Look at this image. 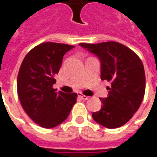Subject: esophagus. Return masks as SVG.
<instances>
[{"mask_svg":"<svg viewBox=\"0 0 157 157\" xmlns=\"http://www.w3.org/2000/svg\"><path fill=\"white\" fill-rule=\"evenodd\" d=\"M78 97H79V98H81L82 100H88V99H89V97H88V96H86V95L82 94L81 93H79V94H78Z\"/></svg>","mask_w":157,"mask_h":157,"instance_id":"obj_1","label":"esophagus"}]
</instances>
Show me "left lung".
<instances>
[{"label":"left lung","instance_id":"left-lung-1","mask_svg":"<svg viewBox=\"0 0 157 157\" xmlns=\"http://www.w3.org/2000/svg\"><path fill=\"white\" fill-rule=\"evenodd\" d=\"M79 45L95 54L100 60L102 80L111 83L108 96L100 99V111L93 113L94 120L107 128H117L133 117L145 94V71L142 60L128 47L117 42L84 44Z\"/></svg>","mask_w":157,"mask_h":157}]
</instances>
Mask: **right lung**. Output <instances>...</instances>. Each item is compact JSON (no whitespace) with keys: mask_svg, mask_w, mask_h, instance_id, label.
I'll return each instance as SVG.
<instances>
[{"mask_svg":"<svg viewBox=\"0 0 157 157\" xmlns=\"http://www.w3.org/2000/svg\"><path fill=\"white\" fill-rule=\"evenodd\" d=\"M73 45L47 42L25 56L17 77V94L23 110L34 122L52 128L63 122L77 100V94L53 88L63 55Z\"/></svg>","mask_w":157,"mask_h":157,"instance_id":"obj_1","label":"right lung"}]
</instances>
